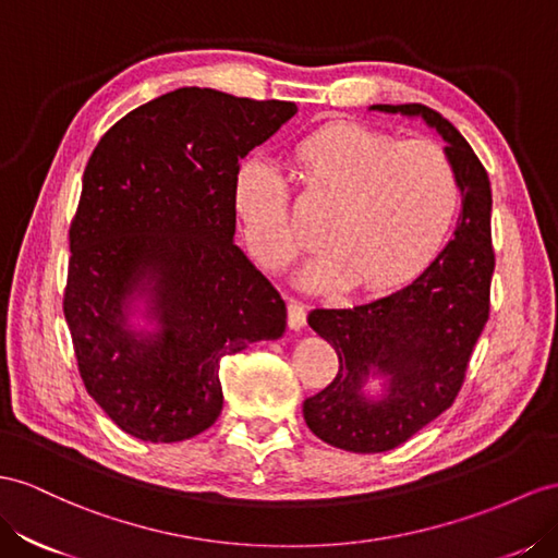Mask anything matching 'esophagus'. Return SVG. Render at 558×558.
<instances>
[{"instance_id": "esophagus-1", "label": "esophagus", "mask_w": 558, "mask_h": 558, "mask_svg": "<svg viewBox=\"0 0 558 558\" xmlns=\"http://www.w3.org/2000/svg\"><path fill=\"white\" fill-rule=\"evenodd\" d=\"M288 323H290V327H292L294 332L304 330V327H306V308H304V304L290 302V306H288Z\"/></svg>"}]
</instances>
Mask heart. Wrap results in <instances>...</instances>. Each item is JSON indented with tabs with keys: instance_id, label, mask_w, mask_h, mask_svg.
I'll return each mask as SVG.
<instances>
[{
	"instance_id": "obj_1",
	"label": "heart",
	"mask_w": 558,
	"mask_h": 558,
	"mask_svg": "<svg viewBox=\"0 0 558 558\" xmlns=\"http://www.w3.org/2000/svg\"><path fill=\"white\" fill-rule=\"evenodd\" d=\"M296 177L332 199L320 223L318 254L299 282L327 292H389L417 280L446 250L460 217V183L440 146L401 141L375 126L335 122L294 146ZM235 217L254 259L270 274L304 247L290 217V189L276 167L245 160L231 185Z\"/></svg>"
}]
</instances>
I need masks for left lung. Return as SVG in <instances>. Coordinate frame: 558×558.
I'll return each mask as SVG.
<instances>
[{
    "mask_svg": "<svg viewBox=\"0 0 558 558\" xmlns=\"http://www.w3.org/2000/svg\"><path fill=\"white\" fill-rule=\"evenodd\" d=\"M422 120L446 141L462 195L454 238L405 288L351 308H313L308 325L339 355L337 377L304 401V420L320 440L349 452H387L446 412L488 323L495 254L490 181L476 153L436 110L369 106ZM380 381L379 392L368 384Z\"/></svg>",
    "mask_w": 558,
    "mask_h": 558,
    "instance_id": "obj_1",
    "label": "left lung"
}]
</instances>
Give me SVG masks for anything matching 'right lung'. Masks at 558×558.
I'll list each match as a JSON object with an SVG mask.
<instances>
[{"label": "right lung", "instance_id": "right-lung-1", "mask_svg": "<svg viewBox=\"0 0 558 558\" xmlns=\"http://www.w3.org/2000/svg\"><path fill=\"white\" fill-rule=\"evenodd\" d=\"M292 101L183 87L98 141L70 226L63 299L89 396L122 432L177 442L223 408L221 361L280 339L288 308L235 245L238 162Z\"/></svg>", "mask_w": 558, "mask_h": 558}]
</instances>
